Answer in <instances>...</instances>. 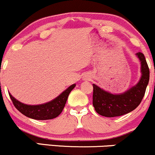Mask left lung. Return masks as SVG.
I'll return each mask as SVG.
<instances>
[{
	"label": "left lung",
	"mask_w": 155,
	"mask_h": 155,
	"mask_svg": "<svg viewBox=\"0 0 155 155\" xmlns=\"http://www.w3.org/2000/svg\"><path fill=\"white\" fill-rule=\"evenodd\" d=\"M140 61L141 78L136 85L120 94H113L93 84V105L102 116L114 117L126 114L140 104L149 81V68L144 55L136 53Z\"/></svg>",
	"instance_id": "1"
}]
</instances>
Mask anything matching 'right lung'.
<instances>
[{
    "instance_id": "1",
    "label": "right lung",
    "mask_w": 155,
    "mask_h": 155,
    "mask_svg": "<svg viewBox=\"0 0 155 155\" xmlns=\"http://www.w3.org/2000/svg\"><path fill=\"white\" fill-rule=\"evenodd\" d=\"M75 86V84H72L63 91L56 99L41 105H26L14 98L10 93H9V95L16 109H18L22 114L25 115L26 117L37 120H51L56 118L62 112L68 96Z\"/></svg>"
}]
</instances>
